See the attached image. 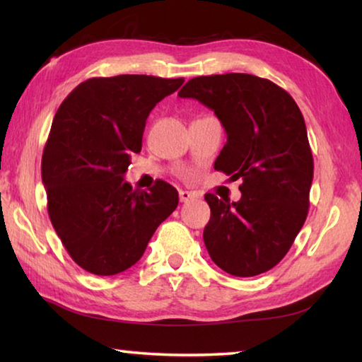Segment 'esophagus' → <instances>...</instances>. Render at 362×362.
<instances>
[{
	"label": "esophagus",
	"instance_id": "34e87169",
	"mask_svg": "<svg viewBox=\"0 0 362 362\" xmlns=\"http://www.w3.org/2000/svg\"><path fill=\"white\" fill-rule=\"evenodd\" d=\"M193 198H194V194L189 193V192H185V189H180V192H179L180 203H188V201H192Z\"/></svg>",
	"mask_w": 362,
	"mask_h": 362
}]
</instances>
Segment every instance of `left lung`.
Segmentation results:
<instances>
[{
    "label": "left lung",
    "instance_id": "obj_1",
    "mask_svg": "<svg viewBox=\"0 0 362 362\" xmlns=\"http://www.w3.org/2000/svg\"><path fill=\"white\" fill-rule=\"evenodd\" d=\"M179 95L214 110L226 132L214 168L243 180L236 203L204 196L207 252L233 276L265 273L284 259L308 216L313 155L303 115L283 88L247 73L193 78Z\"/></svg>",
    "mask_w": 362,
    "mask_h": 362
}]
</instances>
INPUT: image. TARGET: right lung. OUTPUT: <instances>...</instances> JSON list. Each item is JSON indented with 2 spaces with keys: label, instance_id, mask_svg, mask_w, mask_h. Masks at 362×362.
Here are the masks:
<instances>
[{
  "label": "right lung",
  "instance_id": "right-lung-1",
  "mask_svg": "<svg viewBox=\"0 0 362 362\" xmlns=\"http://www.w3.org/2000/svg\"><path fill=\"white\" fill-rule=\"evenodd\" d=\"M185 79L146 75L90 78L59 107L42 151L47 214L66 252L86 272L112 276L144 255L179 193L159 180L150 192L124 180L142 150L145 122Z\"/></svg>",
  "mask_w": 362,
  "mask_h": 362
}]
</instances>
